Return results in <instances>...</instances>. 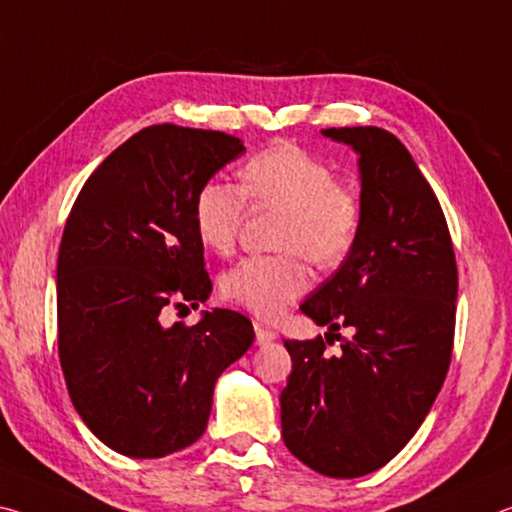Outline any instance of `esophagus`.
Masks as SVG:
<instances>
[{
    "label": "esophagus",
    "mask_w": 512,
    "mask_h": 512,
    "mask_svg": "<svg viewBox=\"0 0 512 512\" xmlns=\"http://www.w3.org/2000/svg\"><path fill=\"white\" fill-rule=\"evenodd\" d=\"M254 331H256V345H270V342L276 340V331L261 322L254 324Z\"/></svg>",
    "instance_id": "esophagus-1"
}]
</instances>
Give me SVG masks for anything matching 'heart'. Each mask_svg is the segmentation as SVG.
<instances>
[{
  "label": "heart",
  "mask_w": 512,
  "mask_h": 512,
  "mask_svg": "<svg viewBox=\"0 0 512 512\" xmlns=\"http://www.w3.org/2000/svg\"><path fill=\"white\" fill-rule=\"evenodd\" d=\"M240 177L242 188L222 179L201 183L192 222L208 249L226 254L236 245L247 197L283 208L276 242L286 251L242 258L222 276L226 299L263 320H274L311 283L304 254L322 267L338 265L349 256L363 224V204L354 188L335 181L333 167L324 158L295 142H279L251 156Z\"/></svg>",
  "instance_id": "obj_1"
}]
</instances>
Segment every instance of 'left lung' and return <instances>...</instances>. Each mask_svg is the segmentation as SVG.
I'll return each instance as SVG.
<instances>
[{
    "label": "left lung",
    "mask_w": 512,
    "mask_h": 512,
    "mask_svg": "<svg viewBox=\"0 0 512 512\" xmlns=\"http://www.w3.org/2000/svg\"><path fill=\"white\" fill-rule=\"evenodd\" d=\"M322 136L358 154L363 224L299 311L329 333L347 326L354 335L338 356H326L322 338L283 342L292 372L281 435L315 472L356 479L406 447L445 383L458 272L440 201L397 136L379 127Z\"/></svg>",
    "instance_id": "8db88e82"
}]
</instances>
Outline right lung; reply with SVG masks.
<instances>
[{
    "label": "right lung",
    "mask_w": 512,
    "mask_h": 512,
    "mask_svg": "<svg viewBox=\"0 0 512 512\" xmlns=\"http://www.w3.org/2000/svg\"><path fill=\"white\" fill-rule=\"evenodd\" d=\"M245 145L222 131L154 124L90 174L56 265L58 356L81 420L129 458H163L206 431L220 374L254 342L245 315L163 324L170 304L211 297L192 222L201 183Z\"/></svg>",
    "instance_id": "right-lung-1"
}]
</instances>
